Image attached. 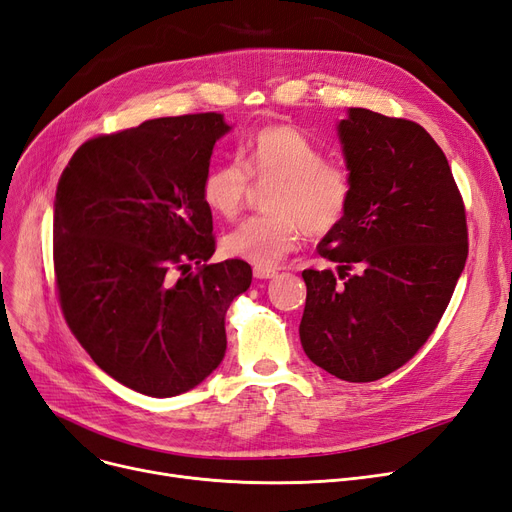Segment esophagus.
Returning <instances> with one entry per match:
<instances>
[{
	"instance_id": "esophagus-1",
	"label": "esophagus",
	"mask_w": 512,
	"mask_h": 512,
	"mask_svg": "<svg viewBox=\"0 0 512 512\" xmlns=\"http://www.w3.org/2000/svg\"><path fill=\"white\" fill-rule=\"evenodd\" d=\"M277 271L275 269H262V267H254V277L256 279H271L275 277Z\"/></svg>"
}]
</instances>
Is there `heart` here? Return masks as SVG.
<instances>
[{"instance_id": "obj_1", "label": "heart", "mask_w": 512, "mask_h": 512, "mask_svg": "<svg viewBox=\"0 0 512 512\" xmlns=\"http://www.w3.org/2000/svg\"><path fill=\"white\" fill-rule=\"evenodd\" d=\"M252 180L275 182L267 195L269 214L252 216L235 227L222 245L229 256L262 269H275L292 254L304 233L327 235L344 220L351 206V174L288 124L258 130L239 147L237 159L212 166L201 182L206 206L235 218L250 195Z\"/></svg>"}]
</instances>
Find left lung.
Wrapping results in <instances>:
<instances>
[{"label":"left lung","mask_w":512,"mask_h":512,"mask_svg":"<svg viewBox=\"0 0 512 512\" xmlns=\"http://www.w3.org/2000/svg\"><path fill=\"white\" fill-rule=\"evenodd\" d=\"M338 134L353 197L317 245L332 269L302 271L300 342L346 382H374L435 332L468 256L466 210L445 153L420 124L351 109Z\"/></svg>","instance_id":"obj_1"}]
</instances>
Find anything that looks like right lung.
<instances>
[{
	"mask_svg": "<svg viewBox=\"0 0 512 512\" xmlns=\"http://www.w3.org/2000/svg\"><path fill=\"white\" fill-rule=\"evenodd\" d=\"M224 132L214 111L149 119L86 140L58 180L60 309L100 370L142 395L187 393L216 370L224 315L252 283L239 258L208 264L201 182Z\"/></svg>",
	"mask_w": 512,
	"mask_h": 512,
	"instance_id": "1",
	"label": "right lung"
}]
</instances>
